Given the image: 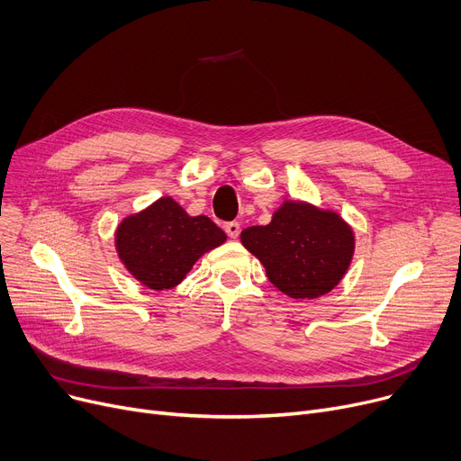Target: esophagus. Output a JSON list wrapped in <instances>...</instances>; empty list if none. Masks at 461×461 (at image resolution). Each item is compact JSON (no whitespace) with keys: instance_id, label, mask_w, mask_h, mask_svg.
I'll use <instances>...</instances> for the list:
<instances>
[{"instance_id":"1","label":"esophagus","mask_w":461,"mask_h":461,"mask_svg":"<svg viewBox=\"0 0 461 461\" xmlns=\"http://www.w3.org/2000/svg\"><path fill=\"white\" fill-rule=\"evenodd\" d=\"M224 230H226L228 237L237 239V237H239V231H240V226H239V222H226V224H224Z\"/></svg>"}]
</instances>
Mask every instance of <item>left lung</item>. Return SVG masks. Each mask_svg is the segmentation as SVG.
Masks as SVG:
<instances>
[{
  "mask_svg": "<svg viewBox=\"0 0 461 461\" xmlns=\"http://www.w3.org/2000/svg\"><path fill=\"white\" fill-rule=\"evenodd\" d=\"M240 243L267 278L292 299H318L349 269L355 235L344 218L306 202L285 200L267 226L240 231Z\"/></svg>",
  "mask_w": 461,
  "mask_h": 461,
  "instance_id": "obj_1",
  "label": "left lung"
}]
</instances>
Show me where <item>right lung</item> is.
Masks as SVG:
<instances>
[{
    "label": "right lung",
    "instance_id": "obj_1",
    "mask_svg": "<svg viewBox=\"0 0 461 461\" xmlns=\"http://www.w3.org/2000/svg\"><path fill=\"white\" fill-rule=\"evenodd\" d=\"M224 240L226 233L211 218L190 216L164 196L123 218L115 231V250L138 282L162 292L181 284L192 265Z\"/></svg>",
    "mask_w": 461,
    "mask_h": 461
}]
</instances>
